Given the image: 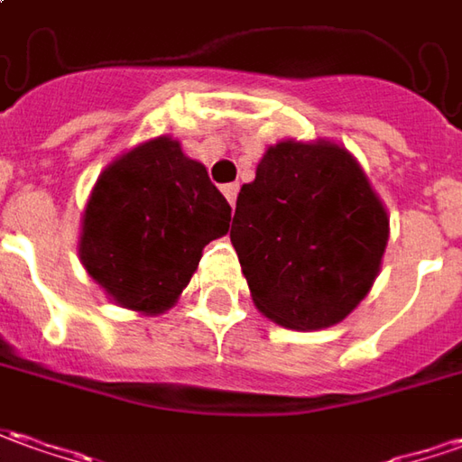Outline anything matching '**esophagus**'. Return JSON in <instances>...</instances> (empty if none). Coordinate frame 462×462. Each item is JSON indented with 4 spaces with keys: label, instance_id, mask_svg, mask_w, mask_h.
<instances>
[{
    "label": "esophagus",
    "instance_id": "34e87169",
    "mask_svg": "<svg viewBox=\"0 0 462 462\" xmlns=\"http://www.w3.org/2000/svg\"><path fill=\"white\" fill-rule=\"evenodd\" d=\"M237 191H240V184H235V181H232V184H225V187H222V194L227 197V202H230L232 207H235V199H237Z\"/></svg>",
    "mask_w": 462,
    "mask_h": 462
}]
</instances>
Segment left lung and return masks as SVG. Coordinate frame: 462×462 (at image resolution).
<instances>
[{
  "mask_svg": "<svg viewBox=\"0 0 462 462\" xmlns=\"http://www.w3.org/2000/svg\"><path fill=\"white\" fill-rule=\"evenodd\" d=\"M230 240L253 303L296 331L344 321L372 291L389 217L369 179L331 141H281L243 184Z\"/></svg>",
  "mask_w": 462,
  "mask_h": 462,
  "instance_id": "obj_1",
  "label": "left lung"
}]
</instances>
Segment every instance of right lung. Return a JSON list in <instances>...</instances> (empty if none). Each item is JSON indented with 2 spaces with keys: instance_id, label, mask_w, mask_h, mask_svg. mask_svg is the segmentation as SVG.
I'll use <instances>...</instances> for the list:
<instances>
[{
  "instance_id": "1",
  "label": "right lung",
  "mask_w": 462,
  "mask_h": 462,
  "mask_svg": "<svg viewBox=\"0 0 462 462\" xmlns=\"http://www.w3.org/2000/svg\"><path fill=\"white\" fill-rule=\"evenodd\" d=\"M230 212L205 166L159 136L103 169L83 215L80 263L118 306L164 313L205 245L227 235Z\"/></svg>"
}]
</instances>
